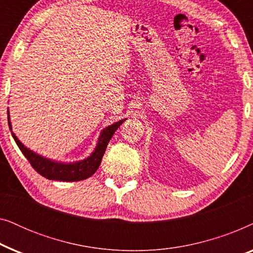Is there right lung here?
Instances as JSON below:
<instances>
[{
    "instance_id": "1",
    "label": "right lung",
    "mask_w": 253,
    "mask_h": 253,
    "mask_svg": "<svg viewBox=\"0 0 253 253\" xmlns=\"http://www.w3.org/2000/svg\"><path fill=\"white\" fill-rule=\"evenodd\" d=\"M126 119L119 122L112 124V126H107L100 133L98 145H96L95 150L93 153L89 155L87 159H84L83 161L72 162V164H62V162L51 161L49 159H46L41 155L34 153L33 151L24 146V145L18 140L16 134L12 132V137L15 139L16 144L18 145L19 150L22 153L25 155V158L29 160L31 166L36 169V171L39 172L41 176L48 179H53V181H63V182H76L83 181V179L88 178L96 171L101 164L102 157L105 154V151L108 145L110 138L115 133V131L119 129V126L122 124ZM8 123L10 130L11 129V123H10L9 113H8Z\"/></svg>"
}]
</instances>
